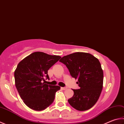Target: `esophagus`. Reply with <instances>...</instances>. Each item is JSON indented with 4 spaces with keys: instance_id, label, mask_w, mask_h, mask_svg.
Segmentation results:
<instances>
[{
    "instance_id": "obj_1",
    "label": "esophagus",
    "mask_w": 124,
    "mask_h": 124,
    "mask_svg": "<svg viewBox=\"0 0 124 124\" xmlns=\"http://www.w3.org/2000/svg\"><path fill=\"white\" fill-rule=\"evenodd\" d=\"M62 89L63 90H66V89H67V87H62Z\"/></svg>"
}]
</instances>
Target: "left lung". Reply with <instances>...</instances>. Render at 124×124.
<instances>
[{"label":"left lung","mask_w":124,"mask_h":124,"mask_svg":"<svg viewBox=\"0 0 124 124\" xmlns=\"http://www.w3.org/2000/svg\"><path fill=\"white\" fill-rule=\"evenodd\" d=\"M59 61L78 80L80 87L73 89L74 95L68 100L69 103L78 111L90 109L98 101L103 87V73L99 61L91 54L78 52L64 56Z\"/></svg>","instance_id":"8db88e82"}]
</instances>
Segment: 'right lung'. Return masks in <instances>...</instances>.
Here are the masks:
<instances>
[{"label":"right lung","mask_w":124,"mask_h":124,"mask_svg":"<svg viewBox=\"0 0 124 124\" xmlns=\"http://www.w3.org/2000/svg\"><path fill=\"white\" fill-rule=\"evenodd\" d=\"M60 58L35 52L18 64L14 74L16 87L25 104L31 109L43 111L53 102L56 92L61 87L46 84L44 78L49 79L48 70Z\"/></svg>","instance_id":"obj_1"}]
</instances>
